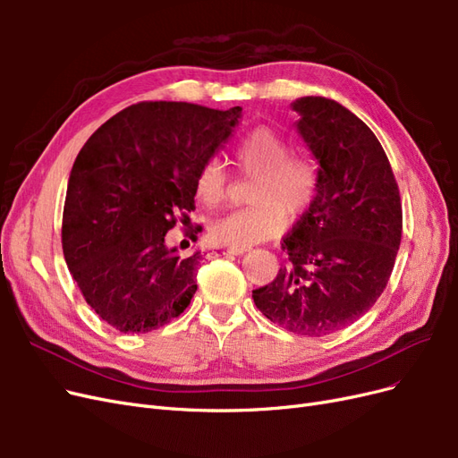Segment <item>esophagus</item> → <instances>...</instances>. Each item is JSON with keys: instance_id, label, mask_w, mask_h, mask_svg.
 <instances>
[{"instance_id": "esophagus-1", "label": "esophagus", "mask_w": 458, "mask_h": 458, "mask_svg": "<svg viewBox=\"0 0 458 458\" xmlns=\"http://www.w3.org/2000/svg\"><path fill=\"white\" fill-rule=\"evenodd\" d=\"M248 252V248H227L224 254H231V256H242Z\"/></svg>"}]
</instances>
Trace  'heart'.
I'll use <instances>...</instances> for the list:
<instances>
[{"label":"heart","instance_id":"heart-1","mask_svg":"<svg viewBox=\"0 0 458 458\" xmlns=\"http://www.w3.org/2000/svg\"><path fill=\"white\" fill-rule=\"evenodd\" d=\"M233 157L246 177H254L250 191L254 206L216 219L210 239L217 246L250 248L283 231V215L293 221L308 210L318 189V164L310 152H288L286 137L267 126L248 131L234 147ZM195 195L208 208L225 200L227 174L217 160L200 165Z\"/></svg>","mask_w":458,"mask_h":458}]
</instances>
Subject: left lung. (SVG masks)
<instances>
[{"mask_svg":"<svg viewBox=\"0 0 458 458\" xmlns=\"http://www.w3.org/2000/svg\"><path fill=\"white\" fill-rule=\"evenodd\" d=\"M290 106L318 164V189L283 239L288 266L252 298L294 335L327 336L357 321L384 293L403 214L390 160L363 120L327 97H300Z\"/></svg>","mask_w":458,"mask_h":458,"instance_id":"1","label":"left lung"}]
</instances>
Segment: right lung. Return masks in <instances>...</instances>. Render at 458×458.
<instances>
[{
    "instance_id": "1",
    "label": "right lung",
    "mask_w": 458,
    "mask_h": 458,
    "mask_svg": "<svg viewBox=\"0 0 458 458\" xmlns=\"http://www.w3.org/2000/svg\"><path fill=\"white\" fill-rule=\"evenodd\" d=\"M241 116V106L137 103L106 120L78 152L63 254L89 308L123 335L170 323L195 296L200 250L182 258L164 239L177 216L189 219L200 165Z\"/></svg>"
}]
</instances>
